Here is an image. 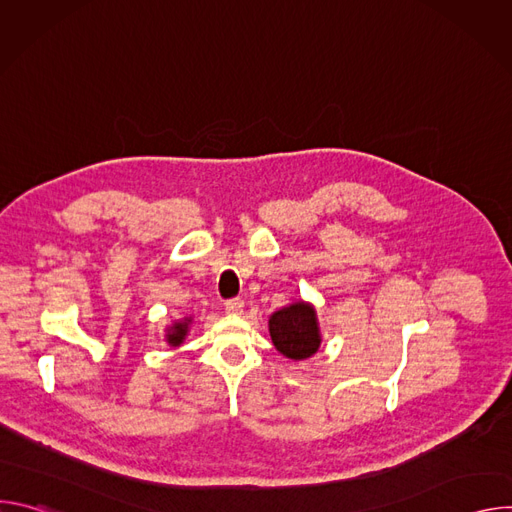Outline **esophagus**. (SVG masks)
Wrapping results in <instances>:
<instances>
[{
	"mask_svg": "<svg viewBox=\"0 0 512 512\" xmlns=\"http://www.w3.org/2000/svg\"><path fill=\"white\" fill-rule=\"evenodd\" d=\"M243 310H245V302H243V300H229V302L225 304V312H227L229 316H241Z\"/></svg>",
	"mask_w": 512,
	"mask_h": 512,
	"instance_id": "34e87169",
	"label": "esophagus"
}]
</instances>
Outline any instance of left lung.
I'll use <instances>...</instances> for the list:
<instances>
[{
  "label": "left lung",
  "instance_id": "1",
  "mask_svg": "<svg viewBox=\"0 0 512 512\" xmlns=\"http://www.w3.org/2000/svg\"><path fill=\"white\" fill-rule=\"evenodd\" d=\"M269 336L273 346L291 360L314 356L322 344L318 312L314 304L300 300L279 308L269 316Z\"/></svg>",
  "mask_w": 512,
  "mask_h": 512
}]
</instances>
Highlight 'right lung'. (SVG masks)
<instances>
[{
	"label": "right lung",
	"instance_id": "1",
	"mask_svg": "<svg viewBox=\"0 0 512 512\" xmlns=\"http://www.w3.org/2000/svg\"><path fill=\"white\" fill-rule=\"evenodd\" d=\"M190 326H192V318L186 316V318H180V320H174L172 324L166 326V342L168 346H182V342L186 340L188 332H190Z\"/></svg>",
	"mask_w": 512,
	"mask_h": 512
}]
</instances>
